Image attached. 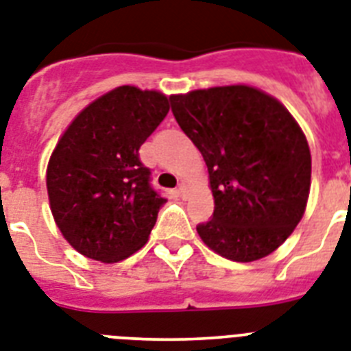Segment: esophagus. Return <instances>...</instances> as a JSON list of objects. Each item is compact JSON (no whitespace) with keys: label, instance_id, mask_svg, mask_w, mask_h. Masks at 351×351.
Listing matches in <instances>:
<instances>
[{"label":"esophagus","instance_id":"34e87169","mask_svg":"<svg viewBox=\"0 0 351 351\" xmlns=\"http://www.w3.org/2000/svg\"><path fill=\"white\" fill-rule=\"evenodd\" d=\"M178 193L182 197V199H186L188 197V186L184 184V182H181V184L178 186Z\"/></svg>","mask_w":351,"mask_h":351}]
</instances>
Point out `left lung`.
Wrapping results in <instances>:
<instances>
[{
  "label": "left lung",
  "mask_w": 351,
  "mask_h": 351,
  "mask_svg": "<svg viewBox=\"0 0 351 351\" xmlns=\"http://www.w3.org/2000/svg\"><path fill=\"white\" fill-rule=\"evenodd\" d=\"M182 132L201 150L215 210L202 242L233 262L276 251L305 213L312 159L303 130L267 93L249 86L170 97Z\"/></svg>",
  "instance_id": "left-lung-1"
}]
</instances>
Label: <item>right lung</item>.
Instances as JSON below:
<instances>
[{"label":"right lung","instance_id":"add662e5","mask_svg":"<svg viewBox=\"0 0 351 351\" xmlns=\"http://www.w3.org/2000/svg\"><path fill=\"white\" fill-rule=\"evenodd\" d=\"M158 91L120 86L71 121L46 170L50 208L78 253L120 262L143 247L167 199L150 184L140 147L169 112Z\"/></svg>","mask_w":351,"mask_h":351}]
</instances>
